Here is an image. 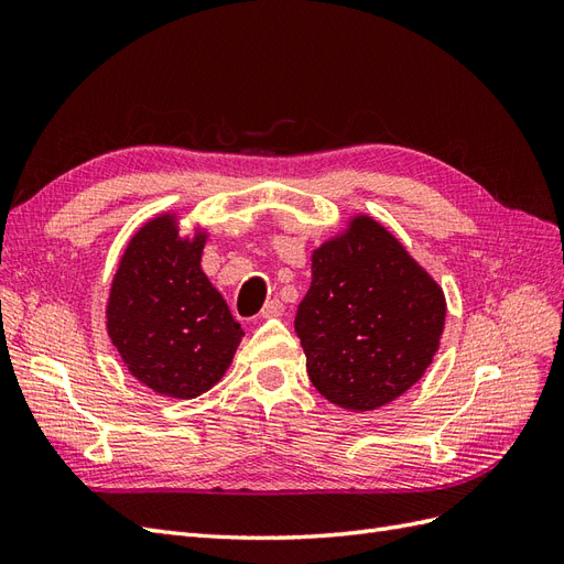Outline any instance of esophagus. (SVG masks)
<instances>
[{
	"instance_id": "1",
	"label": "esophagus",
	"mask_w": 564,
	"mask_h": 564,
	"mask_svg": "<svg viewBox=\"0 0 564 564\" xmlns=\"http://www.w3.org/2000/svg\"><path fill=\"white\" fill-rule=\"evenodd\" d=\"M284 313V305L278 301V299H272V301H268L265 305H263V311H261V317H280Z\"/></svg>"
}]
</instances>
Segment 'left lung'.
Returning a JSON list of instances; mask_svg holds the SVG:
<instances>
[{
	"instance_id": "1",
	"label": "left lung",
	"mask_w": 564,
	"mask_h": 564,
	"mask_svg": "<svg viewBox=\"0 0 564 564\" xmlns=\"http://www.w3.org/2000/svg\"><path fill=\"white\" fill-rule=\"evenodd\" d=\"M311 272L294 327L319 395L371 412L419 383L440 350L447 301L398 237L352 214L313 249Z\"/></svg>"
}]
</instances>
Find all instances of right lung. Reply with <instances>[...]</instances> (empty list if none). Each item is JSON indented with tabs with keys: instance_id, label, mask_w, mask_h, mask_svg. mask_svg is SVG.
I'll use <instances>...</instances> for the list:
<instances>
[{
	"instance_id": "right-lung-1",
	"label": "right lung",
	"mask_w": 564,
	"mask_h": 564,
	"mask_svg": "<svg viewBox=\"0 0 564 564\" xmlns=\"http://www.w3.org/2000/svg\"><path fill=\"white\" fill-rule=\"evenodd\" d=\"M209 230L181 235V214L162 212L119 256L106 301V332L119 362L158 395L193 400L226 377L245 336L202 270Z\"/></svg>"
}]
</instances>
